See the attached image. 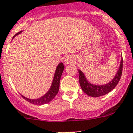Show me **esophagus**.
I'll use <instances>...</instances> for the list:
<instances>
[{"mask_svg":"<svg viewBox=\"0 0 133 133\" xmlns=\"http://www.w3.org/2000/svg\"><path fill=\"white\" fill-rule=\"evenodd\" d=\"M74 61V58L72 56H68L65 59V64H68L70 63H73Z\"/></svg>","mask_w":133,"mask_h":133,"instance_id":"1","label":"esophagus"}]
</instances>
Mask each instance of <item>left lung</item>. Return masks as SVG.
<instances>
[{
  "instance_id": "left-lung-1",
  "label": "left lung",
  "mask_w": 133,
  "mask_h": 133,
  "mask_svg": "<svg viewBox=\"0 0 133 133\" xmlns=\"http://www.w3.org/2000/svg\"><path fill=\"white\" fill-rule=\"evenodd\" d=\"M122 68L123 59H122L120 66H119V70L117 71L115 78L110 83L104 85H95L89 83L86 79V78L85 77L83 73L81 70H79V72H78L79 73V83L81 89L86 94L89 96L99 97L101 96H104L108 93H109L111 90H113L116 87L117 83H119L121 76H122Z\"/></svg>"
}]
</instances>
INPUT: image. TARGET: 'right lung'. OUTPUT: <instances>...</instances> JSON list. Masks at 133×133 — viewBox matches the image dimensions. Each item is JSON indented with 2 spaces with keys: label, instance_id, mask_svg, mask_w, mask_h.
<instances>
[{
  "label": "right lung",
  "instance_id": "add662e5",
  "mask_svg": "<svg viewBox=\"0 0 133 133\" xmlns=\"http://www.w3.org/2000/svg\"><path fill=\"white\" fill-rule=\"evenodd\" d=\"M21 33V31L19 33H16L15 36L16 35H18L19 33ZM64 70V65H63V63H59L58 65V66L57 67L56 69L55 73V76H54L53 81L52 83L51 87L49 89V91L46 93V94L43 96L41 98H38V99H29V98H26V97L22 96V97L24 99V100H27L28 102H31L33 104H36V105H42V104H47L48 102H50L56 96V95L58 94L59 89V83H60V79H61V74L63 73V71Z\"/></svg>",
  "mask_w": 133,
  "mask_h": 133
}]
</instances>
